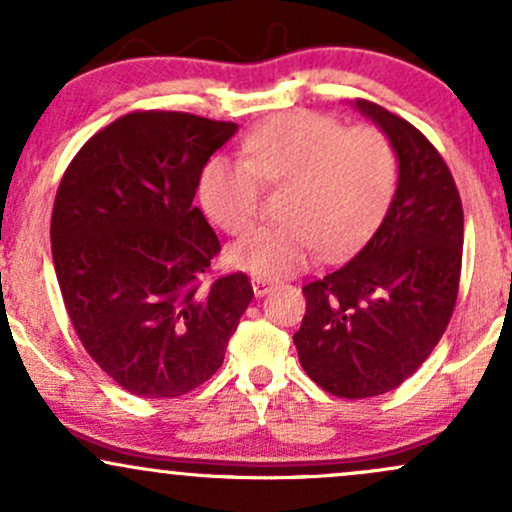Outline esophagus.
<instances>
[{"label":"esophagus","mask_w":512,"mask_h":512,"mask_svg":"<svg viewBox=\"0 0 512 512\" xmlns=\"http://www.w3.org/2000/svg\"><path fill=\"white\" fill-rule=\"evenodd\" d=\"M272 281L267 279H260V276H252V291H255V296H267L269 291H272Z\"/></svg>","instance_id":"obj_1"}]
</instances>
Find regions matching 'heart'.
Masks as SVG:
<instances>
[{
  "mask_svg": "<svg viewBox=\"0 0 512 512\" xmlns=\"http://www.w3.org/2000/svg\"><path fill=\"white\" fill-rule=\"evenodd\" d=\"M243 158L214 156L199 175V202L231 236L257 221L260 182L286 185L284 223L257 228L228 252L260 279L308 267L317 252L342 257L378 226L397 182V158L380 129H344L330 115L293 110L252 129Z\"/></svg>",
  "mask_w": 512,
  "mask_h": 512,
  "instance_id": "1",
  "label": "heart"
}]
</instances>
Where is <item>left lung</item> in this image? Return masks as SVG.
Segmentation results:
<instances>
[{
	"mask_svg": "<svg viewBox=\"0 0 512 512\" xmlns=\"http://www.w3.org/2000/svg\"><path fill=\"white\" fill-rule=\"evenodd\" d=\"M356 108L390 139L397 190L368 243L303 286L293 334L310 380L344 399L385 395L431 356L455 310L464 238L460 192L436 146L378 103Z\"/></svg>",
	"mask_w": 512,
	"mask_h": 512,
	"instance_id": "left-lung-1",
	"label": "left lung"
}]
</instances>
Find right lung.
<instances>
[{
	"mask_svg": "<svg viewBox=\"0 0 512 512\" xmlns=\"http://www.w3.org/2000/svg\"><path fill=\"white\" fill-rule=\"evenodd\" d=\"M236 122L134 110L81 146L52 207V262L76 337L117 385L180 397L221 368L252 301L243 272L202 276L219 255L192 199Z\"/></svg>",
	"mask_w": 512,
	"mask_h": 512,
	"instance_id": "add662e5",
	"label": "right lung"
}]
</instances>
